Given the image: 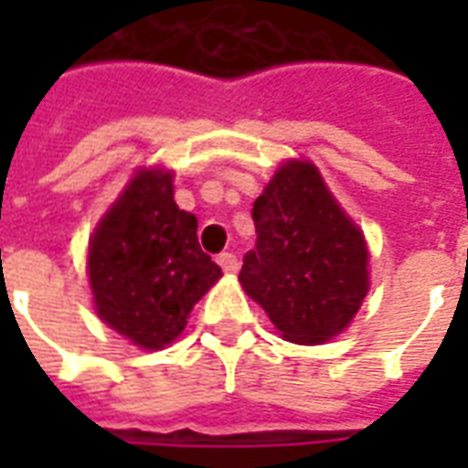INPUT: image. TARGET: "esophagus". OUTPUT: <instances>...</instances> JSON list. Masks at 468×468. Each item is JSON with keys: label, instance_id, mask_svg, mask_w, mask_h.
Here are the masks:
<instances>
[{"label": "esophagus", "instance_id": "1", "mask_svg": "<svg viewBox=\"0 0 468 468\" xmlns=\"http://www.w3.org/2000/svg\"><path fill=\"white\" fill-rule=\"evenodd\" d=\"M218 263H220V268H223L228 275L238 273V258H235L233 253H220L218 255Z\"/></svg>", "mask_w": 468, "mask_h": 468}]
</instances>
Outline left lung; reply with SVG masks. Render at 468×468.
<instances>
[{
  "label": "left lung",
  "mask_w": 468,
  "mask_h": 468,
  "mask_svg": "<svg viewBox=\"0 0 468 468\" xmlns=\"http://www.w3.org/2000/svg\"><path fill=\"white\" fill-rule=\"evenodd\" d=\"M240 283L285 341H331L368 293V248L308 160H288L253 203Z\"/></svg>",
  "instance_id": "obj_1"
}]
</instances>
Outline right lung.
Listing matches in <instances>:
<instances>
[{
	"label": "right lung",
	"instance_id": "obj_1",
	"mask_svg": "<svg viewBox=\"0 0 468 468\" xmlns=\"http://www.w3.org/2000/svg\"><path fill=\"white\" fill-rule=\"evenodd\" d=\"M173 173L140 170L90 238L97 315L144 351L183 334L193 305L223 275L197 243V218L175 205Z\"/></svg>",
	"mask_w": 468,
	"mask_h": 468
}]
</instances>
